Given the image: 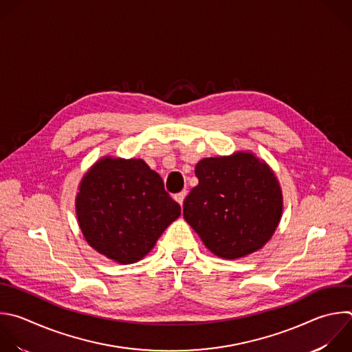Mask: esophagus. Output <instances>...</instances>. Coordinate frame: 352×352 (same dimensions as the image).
Listing matches in <instances>:
<instances>
[{
  "label": "esophagus",
  "mask_w": 352,
  "mask_h": 352,
  "mask_svg": "<svg viewBox=\"0 0 352 352\" xmlns=\"http://www.w3.org/2000/svg\"><path fill=\"white\" fill-rule=\"evenodd\" d=\"M185 197H186V190H182V192H179V193H177L175 196H174V199L182 206L184 204V200H185Z\"/></svg>",
  "instance_id": "obj_1"
}]
</instances>
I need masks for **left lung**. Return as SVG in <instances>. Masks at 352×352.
I'll use <instances>...</instances> for the list:
<instances>
[{
  "instance_id": "obj_1",
  "label": "left lung",
  "mask_w": 352,
  "mask_h": 352,
  "mask_svg": "<svg viewBox=\"0 0 352 352\" xmlns=\"http://www.w3.org/2000/svg\"><path fill=\"white\" fill-rule=\"evenodd\" d=\"M199 179L184 201V218L217 257L238 260L261 250L283 212L274 170L250 151L201 159Z\"/></svg>"
}]
</instances>
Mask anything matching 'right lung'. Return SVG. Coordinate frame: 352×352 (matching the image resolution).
<instances>
[{"mask_svg":"<svg viewBox=\"0 0 352 352\" xmlns=\"http://www.w3.org/2000/svg\"><path fill=\"white\" fill-rule=\"evenodd\" d=\"M76 215L87 243L119 264L142 260L181 207L142 159L103 156L82 175Z\"/></svg>","mask_w":352,"mask_h":352,"instance_id":"obj_1","label":"right lung"}]
</instances>
